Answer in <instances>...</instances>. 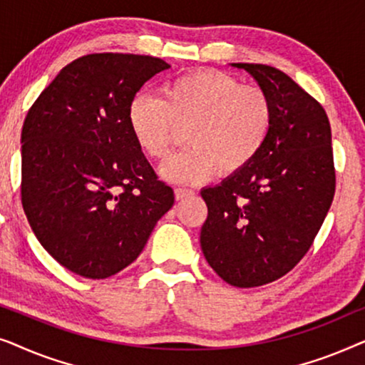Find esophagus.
Segmentation results:
<instances>
[{"label": "esophagus", "instance_id": "34e87169", "mask_svg": "<svg viewBox=\"0 0 365 365\" xmlns=\"http://www.w3.org/2000/svg\"><path fill=\"white\" fill-rule=\"evenodd\" d=\"M192 194H194L192 189H187V187H176V189H174V196H176L178 201H182V199L192 196Z\"/></svg>", "mask_w": 365, "mask_h": 365}]
</instances>
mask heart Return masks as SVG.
Wrapping results in <instances>:
<instances>
[{
	"label": "heart",
	"mask_w": 365,
	"mask_h": 365,
	"mask_svg": "<svg viewBox=\"0 0 365 365\" xmlns=\"http://www.w3.org/2000/svg\"><path fill=\"white\" fill-rule=\"evenodd\" d=\"M131 134L149 159H163L186 129L187 149L159 168L164 181L201 184L252 164L266 146L274 104L259 86L217 69H196L163 88V98L139 93L128 108Z\"/></svg>",
	"instance_id": "1"
}]
</instances>
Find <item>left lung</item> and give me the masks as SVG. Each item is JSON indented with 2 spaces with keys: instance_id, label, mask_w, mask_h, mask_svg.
<instances>
[{
  "instance_id": "obj_1",
  "label": "left lung",
  "mask_w": 365,
  "mask_h": 365,
  "mask_svg": "<svg viewBox=\"0 0 365 365\" xmlns=\"http://www.w3.org/2000/svg\"><path fill=\"white\" fill-rule=\"evenodd\" d=\"M246 69L274 104L271 136L244 171L204 187V257L222 281L257 287L277 281L311 249L336 192L331 124L324 108L286 73Z\"/></svg>"
}]
</instances>
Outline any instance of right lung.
I'll return each mask as SVG.
<instances>
[{"label":"right lung","instance_id":"add662e5","mask_svg":"<svg viewBox=\"0 0 365 365\" xmlns=\"http://www.w3.org/2000/svg\"><path fill=\"white\" fill-rule=\"evenodd\" d=\"M161 58L94 53L64 66L21 131V202L41 246L63 267L106 279L128 267L174 192L134 141L131 99Z\"/></svg>","mask_w":365,"mask_h":365}]
</instances>
